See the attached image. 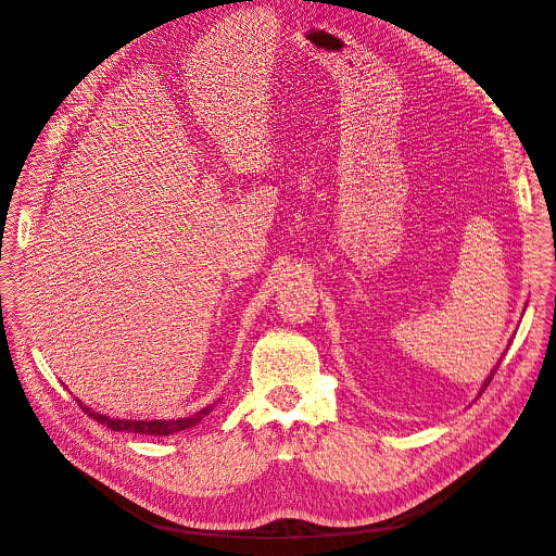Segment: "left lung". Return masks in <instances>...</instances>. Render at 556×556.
Returning a JSON list of instances; mask_svg holds the SVG:
<instances>
[{"mask_svg": "<svg viewBox=\"0 0 556 556\" xmlns=\"http://www.w3.org/2000/svg\"><path fill=\"white\" fill-rule=\"evenodd\" d=\"M494 374H496V367H494V371H492V374H490V378H488V380H485V386H483V388H481V394H483V392H485V388H488V386H490V380H492V376H494Z\"/></svg>", "mask_w": 556, "mask_h": 556, "instance_id": "obj_1", "label": "left lung"}]
</instances>
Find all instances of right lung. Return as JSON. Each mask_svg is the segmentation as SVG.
<instances>
[{
  "mask_svg": "<svg viewBox=\"0 0 556 556\" xmlns=\"http://www.w3.org/2000/svg\"><path fill=\"white\" fill-rule=\"evenodd\" d=\"M79 403V401H77ZM79 407L87 412L93 420L111 427L113 432H134V434H149V437H168L187 430V427H193L195 422H200L213 407H204L198 414H193L191 418H178V420H122V418H109L102 416L100 412H91L87 405L79 403Z\"/></svg>",
  "mask_w": 556,
  "mask_h": 556,
  "instance_id": "right-lung-1",
  "label": "right lung"
}]
</instances>
